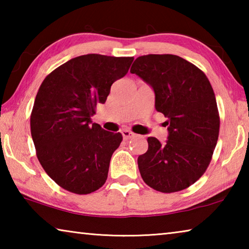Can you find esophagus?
<instances>
[{
    "label": "esophagus",
    "instance_id": "esophagus-1",
    "mask_svg": "<svg viewBox=\"0 0 249 249\" xmlns=\"http://www.w3.org/2000/svg\"><path fill=\"white\" fill-rule=\"evenodd\" d=\"M122 135H123L124 140H129V138H133L135 136V134L133 132H130V130H128V129L122 130Z\"/></svg>",
    "mask_w": 249,
    "mask_h": 249
}]
</instances>
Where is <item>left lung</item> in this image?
Segmentation results:
<instances>
[{
  "mask_svg": "<svg viewBox=\"0 0 249 249\" xmlns=\"http://www.w3.org/2000/svg\"><path fill=\"white\" fill-rule=\"evenodd\" d=\"M155 91V107L168 121L166 144L148 137V150L137 159L144 182L172 193L199 180L212 159L220 133L215 94L208 77L176 54H145L130 68Z\"/></svg>",
  "mask_w": 249,
  "mask_h": 249,
  "instance_id": "left-lung-1",
  "label": "left lung"
}]
</instances>
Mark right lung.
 <instances>
[{
  "label": "right lung",
  "instance_id": "1",
  "mask_svg": "<svg viewBox=\"0 0 249 249\" xmlns=\"http://www.w3.org/2000/svg\"><path fill=\"white\" fill-rule=\"evenodd\" d=\"M133 60L83 54L59 66L40 84L31 114L33 142L46 174L65 190L89 195L107 181L123 136L104 130L91 117Z\"/></svg>",
  "mask_w": 249,
  "mask_h": 249
}]
</instances>
